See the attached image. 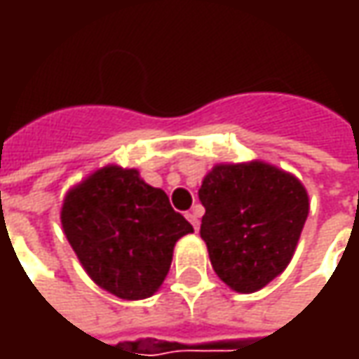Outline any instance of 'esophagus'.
<instances>
[{
    "mask_svg": "<svg viewBox=\"0 0 359 359\" xmlns=\"http://www.w3.org/2000/svg\"><path fill=\"white\" fill-rule=\"evenodd\" d=\"M186 217H187V222L194 226V229L198 231V229H200V212H198V210H191V212H187Z\"/></svg>",
    "mask_w": 359,
    "mask_h": 359,
    "instance_id": "esophagus-1",
    "label": "esophagus"
}]
</instances>
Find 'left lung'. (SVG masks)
<instances>
[{"label":"left lung","mask_w":359,"mask_h":359,"mask_svg":"<svg viewBox=\"0 0 359 359\" xmlns=\"http://www.w3.org/2000/svg\"><path fill=\"white\" fill-rule=\"evenodd\" d=\"M201 240L212 268L233 292L254 294L292 262L310 198L294 173L266 161L217 163L200 187Z\"/></svg>","instance_id":"1"}]
</instances>
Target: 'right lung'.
<instances>
[{
  "label": "right lung",
  "instance_id": "right-lung-1",
  "mask_svg": "<svg viewBox=\"0 0 359 359\" xmlns=\"http://www.w3.org/2000/svg\"><path fill=\"white\" fill-rule=\"evenodd\" d=\"M60 217L86 273L121 299L154 296L170 271L175 241L194 231L163 189L116 163L72 187Z\"/></svg>",
  "mask_w": 359,
  "mask_h": 359
}]
</instances>
